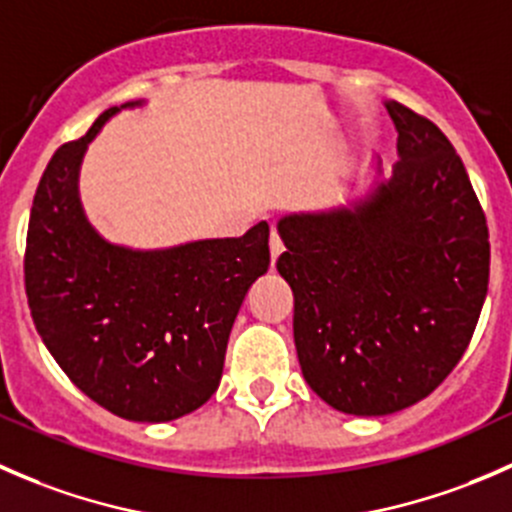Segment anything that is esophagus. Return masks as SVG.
I'll return each mask as SVG.
<instances>
[{"mask_svg":"<svg viewBox=\"0 0 512 512\" xmlns=\"http://www.w3.org/2000/svg\"><path fill=\"white\" fill-rule=\"evenodd\" d=\"M282 252H285V245H282V240H280V235H277V230H272V232H270V255H272V265H275L277 257H280Z\"/></svg>","mask_w":512,"mask_h":512,"instance_id":"esophagus-1","label":"esophagus"}]
</instances>
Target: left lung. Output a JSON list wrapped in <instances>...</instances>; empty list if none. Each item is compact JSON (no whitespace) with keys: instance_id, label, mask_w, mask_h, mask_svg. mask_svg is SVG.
I'll list each match as a JSON object with an SVG mask.
<instances>
[{"instance_id":"8db88e82","label":"left lung","mask_w":512,"mask_h":512,"mask_svg":"<svg viewBox=\"0 0 512 512\" xmlns=\"http://www.w3.org/2000/svg\"><path fill=\"white\" fill-rule=\"evenodd\" d=\"M399 163L347 208L277 223L304 381L332 409L386 416L426 399L468 349L488 292L485 213L441 128L386 103Z\"/></svg>"}]
</instances>
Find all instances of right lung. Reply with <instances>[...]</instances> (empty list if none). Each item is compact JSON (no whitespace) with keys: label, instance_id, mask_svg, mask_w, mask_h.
Wrapping results in <instances>:
<instances>
[{"label":"right lung","instance_id":"1","mask_svg":"<svg viewBox=\"0 0 512 512\" xmlns=\"http://www.w3.org/2000/svg\"><path fill=\"white\" fill-rule=\"evenodd\" d=\"M141 106L123 103L121 108ZM108 108L64 143L36 188L24 285L36 332L64 374L128 421H173L200 409L223 376L247 289L270 267V225L168 250L113 245L86 220L79 168Z\"/></svg>","mask_w":512,"mask_h":512}]
</instances>
